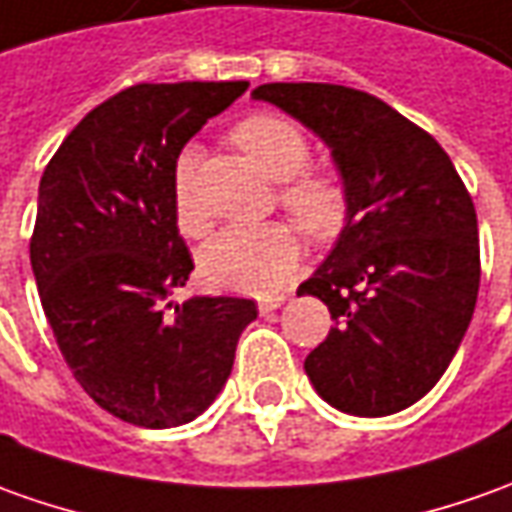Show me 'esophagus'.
<instances>
[{
  "label": "esophagus",
  "mask_w": 512,
  "mask_h": 512,
  "mask_svg": "<svg viewBox=\"0 0 512 512\" xmlns=\"http://www.w3.org/2000/svg\"><path fill=\"white\" fill-rule=\"evenodd\" d=\"M285 300H288L285 294H271V297H260V300H257V308H260V314L269 316V314H274L277 308H283Z\"/></svg>",
  "instance_id": "1"
}]
</instances>
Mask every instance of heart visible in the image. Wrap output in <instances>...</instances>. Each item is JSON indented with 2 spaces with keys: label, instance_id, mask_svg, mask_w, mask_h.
Here are the masks:
<instances>
[{
  "label": "heart",
  "instance_id": "heart-1",
  "mask_svg": "<svg viewBox=\"0 0 512 512\" xmlns=\"http://www.w3.org/2000/svg\"><path fill=\"white\" fill-rule=\"evenodd\" d=\"M235 145L274 182L285 210L316 238L333 235L344 218L342 184L325 173H302L308 168L311 148L297 125L277 114H255L235 125ZM173 204L176 221L187 235L204 229L207 218L196 198V151H184L173 168ZM302 257L297 232L280 224L227 227L212 235L201 249L198 269L204 283L241 294H271L288 283Z\"/></svg>",
  "mask_w": 512,
  "mask_h": 512
}]
</instances>
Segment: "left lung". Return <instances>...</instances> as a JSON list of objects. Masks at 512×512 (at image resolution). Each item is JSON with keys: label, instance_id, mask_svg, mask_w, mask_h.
Listing matches in <instances>:
<instances>
[{"label": "left lung", "instance_id": "8db88e82", "mask_svg": "<svg viewBox=\"0 0 512 512\" xmlns=\"http://www.w3.org/2000/svg\"><path fill=\"white\" fill-rule=\"evenodd\" d=\"M252 97L314 131L342 179V232L297 291L333 316L305 373L344 415H395L443 378L471 325L474 201L437 139L378 97L336 83H263Z\"/></svg>", "mask_w": 512, "mask_h": 512}]
</instances>
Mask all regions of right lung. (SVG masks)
Wrapping results in <instances>:
<instances>
[{"label":"right lung","mask_w":512,"mask_h":512,"mask_svg":"<svg viewBox=\"0 0 512 512\" xmlns=\"http://www.w3.org/2000/svg\"><path fill=\"white\" fill-rule=\"evenodd\" d=\"M249 89L139 83L92 109L38 184L30 266L61 356L86 395L131 426L196 420L227 384L257 305L173 302L193 271L173 168L210 117Z\"/></svg>","instance_id":"right-lung-1"}]
</instances>
